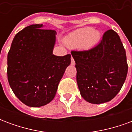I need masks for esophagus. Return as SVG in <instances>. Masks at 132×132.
I'll return each instance as SVG.
<instances>
[{"mask_svg": "<svg viewBox=\"0 0 132 132\" xmlns=\"http://www.w3.org/2000/svg\"><path fill=\"white\" fill-rule=\"evenodd\" d=\"M75 64H76V63H75L74 59H73V58H71V66H74Z\"/></svg>", "mask_w": 132, "mask_h": 132, "instance_id": "obj_1", "label": "esophagus"}]
</instances>
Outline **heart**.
Here are the masks:
<instances>
[{"label":"heart","instance_id":"b5f03b06","mask_svg":"<svg viewBox=\"0 0 132 132\" xmlns=\"http://www.w3.org/2000/svg\"><path fill=\"white\" fill-rule=\"evenodd\" d=\"M101 37L100 32L91 27H83L75 30L65 39L67 45L81 49H90L99 42Z\"/></svg>","mask_w":132,"mask_h":132}]
</instances>
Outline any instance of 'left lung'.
<instances>
[{
	"instance_id": "1",
	"label": "left lung",
	"mask_w": 132,
	"mask_h": 132,
	"mask_svg": "<svg viewBox=\"0 0 132 132\" xmlns=\"http://www.w3.org/2000/svg\"><path fill=\"white\" fill-rule=\"evenodd\" d=\"M80 95L87 102L110 101L122 88L127 75L126 52L118 34L105 32L101 42L84 52H72Z\"/></svg>"
}]
</instances>
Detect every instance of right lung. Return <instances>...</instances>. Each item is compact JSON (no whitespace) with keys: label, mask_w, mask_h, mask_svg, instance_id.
Masks as SVG:
<instances>
[{"label":"right lung","mask_w":132,"mask_h":132,"mask_svg":"<svg viewBox=\"0 0 132 132\" xmlns=\"http://www.w3.org/2000/svg\"><path fill=\"white\" fill-rule=\"evenodd\" d=\"M32 24L16 34L7 54V79L22 102L32 108L54 99L71 55L53 54L56 32Z\"/></svg>","instance_id":"right-lung-1"}]
</instances>
